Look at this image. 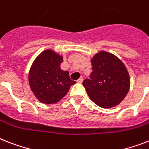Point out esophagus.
Returning <instances> with one entry per match:
<instances>
[{
  "label": "esophagus",
  "instance_id": "obj_1",
  "mask_svg": "<svg viewBox=\"0 0 149 149\" xmlns=\"http://www.w3.org/2000/svg\"><path fill=\"white\" fill-rule=\"evenodd\" d=\"M83 77H81L79 79H77V83H83Z\"/></svg>",
  "mask_w": 149,
  "mask_h": 149
}]
</instances>
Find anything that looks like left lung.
<instances>
[{
    "mask_svg": "<svg viewBox=\"0 0 149 149\" xmlns=\"http://www.w3.org/2000/svg\"><path fill=\"white\" fill-rule=\"evenodd\" d=\"M91 63L90 79H86L83 83L90 100L105 109L118 105L130 87L129 72L124 63L117 56L105 51L95 54Z\"/></svg>",
    "mask_w": 149,
    "mask_h": 149,
    "instance_id": "8db88e82",
    "label": "left lung"
}]
</instances>
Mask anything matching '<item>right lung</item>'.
I'll list each match as a JSON object with an SVG mask.
<instances>
[{"label": "right lung", "mask_w": 149, "mask_h": 149, "mask_svg": "<svg viewBox=\"0 0 149 149\" xmlns=\"http://www.w3.org/2000/svg\"><path fill=\"white\" fill-rule=\"evenodd\" d=\"M63 60V56L51 49H47L36 58L31 66L29 72L30 86L42 103H56L76 83L70 79L68 71L60 69Z\"/></svg>", "instance_id": "right-lung-1"}]
</instances>
